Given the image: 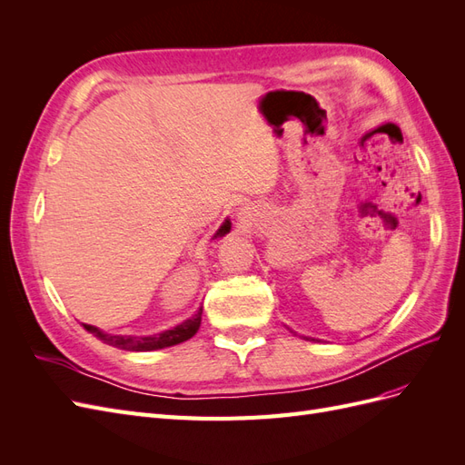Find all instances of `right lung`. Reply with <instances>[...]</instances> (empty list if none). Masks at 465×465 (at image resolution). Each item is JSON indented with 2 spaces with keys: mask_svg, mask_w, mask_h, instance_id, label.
<instances>
[{
  "mask_svg": "<svg viewBox=\"0 0 465 465\" xmlns=\"http://www.w3.org/2000/svg\"><path fill=\"white\" fill-rule=\"evenodd\" d=\"M231 231V221H224L223 227L217 231V236H224ZM202 323V308L195 312L192 318H188L186 322H182L180 326L166 330L159 335H147V337H132V335H110V333H103L98 328L89 326V323H83V328L87 331H91L94 337H98L103 343L118 347V349H125V351H154V349H163V347H171L176 343H182L190 340L192 335H195V331L200 330Z\"/></svg>",
  "mask_w": 465,
  "mask_h": 465,
  "instance_id": "1",
  "label": "right lung"
}]
</instances>
